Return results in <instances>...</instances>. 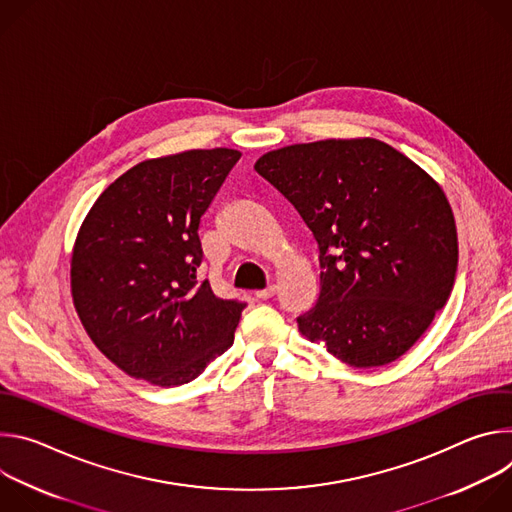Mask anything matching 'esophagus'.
Wrapping results in <instances>:
<instances>
[{
  "label": "esophagus",
  "instance_id": "1",
  "mask_svg": "<svg viewBox=\"0 0 512 512\" xmlns=\"http://www.w3.org/2000/svg\"><path fill=\"white\" fill-rule=\"evenodd\" d=\"M275 291H277V287H275V285H269L267 289L255 291V298H257V300H269V298L275 296Z\"/></svg>",
  "mask_w": 512,
  "mask_h": 512
}]
</instances>
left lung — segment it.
<instances>
[{"mask_svg":"<svg viewBox=\"0 0 512 512\" xmlns=\"http://www.w3.org/2000/svg\"><path fill=\"white\" fill-rule=\"evenodd\" d=\"M255 172L304 218L320 249V298L302 336L356 369L403 356L452 294L458 231L423 168L373 137L294 143Z\"/></svg>","mask_w":512,"mask_h":512,"instance_id":"obj_1","label":"left lung"}]
</instances>
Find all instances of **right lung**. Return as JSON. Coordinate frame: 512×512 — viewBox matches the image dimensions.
I'll list each match as a JSON object with an SVG mask.
<instances>
[{"instance_id":"obj_1","label":"right lung","mask_w":512,"mask_h":512,"mask_svg":"<svg viewBox=\"0 0 512 512\" xmlns=\"http://www.w3.org/2000/svg\"><path fill=\"white\" fill-rule=\"evenodd\" d=\"M241 152L186 150L139 162L87 212L70 296L95 346L135 379L178 387L235 340L245 304L198 281L200 216Z\"/></svg>"}]
</instances>
